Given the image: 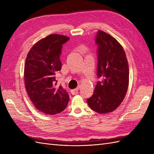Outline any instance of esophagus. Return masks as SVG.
<instances>
[{
	"label": "esophagus",
	"mask_w": 154,
	"mask_h": 154,
	"mask_svg": "<svg viewBox=\"0 0 154 154\" xmlns=\"http://www.w3.org/2000/svg\"><path fill=\"white\" fill-rule=\"evenodd\" d=\"M79 87H77V88H75V89L71 90V94H77V93H78V91H79Z\"/></svg>",
	"instance_id": "obj_1"
}]
</instances>
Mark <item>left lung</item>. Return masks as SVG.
<instances>
[{"instance_id": "obj_1", "label": "left lung", "mask_w": 154, "mask_h": 154, "mask_svg": "<svg viewBox=\"0 0 154 154\" xmlns=\"http://www.w3.org/2000/svg\"><path fill=\"white\" fill-rule=\"evenodd\" d=\"M98 45L97 76L100 79L87 103L93 110L106 114L116 110L122 102L129 84V67L120 44L112 35L99 30L96 35Z\"/></svg>"}]
</instances>
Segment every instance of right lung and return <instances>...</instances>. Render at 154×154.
I'll return each instance as SVG.
<instances>
[{"instance_id": "add662e5", "label": "right lung", "mask_w": 154, "mask_h": 154, "mask_svg": "<svg viewBox=\"0 0 154 154\" xmlns=\"http://www.w3.org/2000/svg\"><path fill=\"white\" fill-rule=\"evenodd\" d=\"M69 38L51 34L36 42L27 55L24 78L26 92L36 109L54 115L67 107L69 97L61 85L57 86L55 75L61 69L60 55L63 44Z\"/></svg>"}]
</instances>
